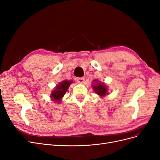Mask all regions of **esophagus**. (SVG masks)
Wrapping results in <instances>:
<instances>
[{
    "label": "esophagus",
    "instance_id": "1",
    "mask_svg": "<svg viewBox=\"0 0 160 160\" xmlns=\"http://www.w3.org/2000/svg\"><path fill=\"white\" fill-rule=\"evenodd\" d=\"M77 81L79 83H85V77H79V78H77Z\"/></svg>",
    "mask_w": 160,
    "mask_h": 160
}]
</instances>
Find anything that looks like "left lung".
I'll return each instance as SVG.
<instances>
[{"mask_svg":"<svg viewBox=\"0 0 160 160\" xmlns=\"http://www.w3.org/2000/svg\"><path fill=\"white\" fill-rule=\"evenodd\" d=\"M93 88H94L95 91L97 93V94H98L99 95L105 96L108 93L107 88H106V85H104L103 83H98V85H94Z\"/></svg>","mask_w":160,"mask_h":160,"instance_id":"8db88e82","label":"left lung"}]
</instances>
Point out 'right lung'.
Listing matches in <instances>:
<instances>
[{"label": "right lung", "instance_id": "right-lung-1", "mask_svg": "<svg viewBox=\"0 0 160 160\" xmlns=\"http://www.w3.org/2000/svg\"><path fill=\"white\" fill-rule=\"evenodd\" d=\"M72 83L71 81H64L57 86L56 89L52 91L51 98L54 99L57 102H60L61 99L65 93V92L68 89L70 84Z\"/></svg>", "mask_w": 160, "mask_h": 160}]
</instances>
